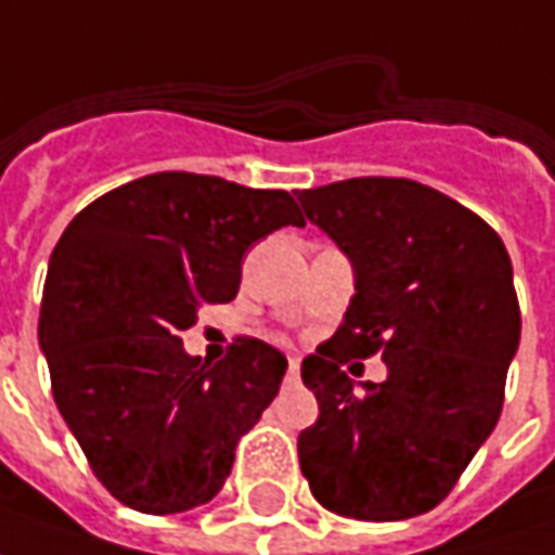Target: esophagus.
I'll use <instances>...</instances> for the list:
<instances>
[{
  "mask_svg": "<svg viewBox=\"0 0 555 555\" xmlns=\"http://www.w3.org/2000/svg\"><path fill=\"white\" fill-rule=\"evenodd\" d=\"M288 375L291 378H297V375H300V358H288Z\"/></svg>",
  "mask_w": 555,
  "mask_h": 555,
  "instance_id": "esophagus-1",
  "label": "esophagus"
}]
</instances>
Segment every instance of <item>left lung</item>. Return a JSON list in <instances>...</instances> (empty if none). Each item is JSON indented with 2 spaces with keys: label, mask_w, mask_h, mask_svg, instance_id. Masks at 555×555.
Segmentation results:
<instances>
[{
  "label": "left lung",
  "mask_w": 555,
  "mask_h": 555,
  "mask_svg": "<svg viewBox=\"0 0 555 555\" xmlns=\"http://www.w3.org/2000/svg\"><path fill=\"white\" fill-rule=\"evenodd\" d=\"M354 270L331 343L300 366L318 421L297 439L321 505L351 520L426 514L499 424L520 306L505 243L480 216L402 177L297 195ZM383 351L388 378L358 388L338 366Z\"/></svg>",
  "instance_id": "1"
}]
</instances>
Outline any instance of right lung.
I'll return each instance as SVG.
<instances>
[{
  "instance_id": "right-lung-1",
  "label": "right lung",
  "mask_w": 555,
  "mask_h": 555,
  "mask_svg": "<svg viewBox=\"0 0 555 555\" xmlns=\"http://www.w3.org/2000/svg\"><path fill=\"white\" fill-rule=\"evenodd\" d=\"M304 228L282 189L162 170L92 201L50 255L38 343L56 409L122 505L180 514L210 502L273 402L288 360L240 339L216 366L183 348L207 304L240 291L251 243Z\"/></svg>"
}]
</instances>
